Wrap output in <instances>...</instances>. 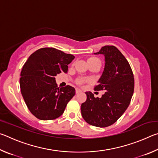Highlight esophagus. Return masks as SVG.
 Segmentation results:
<instances>
[{
	"label": "esophagus",
	"mask_w": 158,
	"mask_h": 158,
	"mask_svg": "<svg viewBox=\"0 0 158 158\" xmlns=\"http://www.w3.org/2000/svg\"><path fill=\"white\" fill-rule=\"evenodd\" d=\"M81 90H80L79 89H76V93H81Z\"/></svg>",
	"instance_id": "esophagus-1"
}]
</instances>
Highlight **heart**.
<instances>
[{"label":"heart","instance_id":"obj_1","mask_svg":"<svg viewBox=\"0 0 158 158\" xmlns=\"http://www.w3.org/2000/svg\"><path fill=\"white\" fill-rule=\"evenodd\" d=\"M95 61H97V62H100V60L97 58H91L89 60V62H95Z\"/></svg>","mask_w":158,"mask_h":158}]
</instances>
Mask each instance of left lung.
I'll return each mask as SVG.
<instances>
[{"instance_id": "left-lung-1", "label": "left lung", "mask_w": 158, "mask_h": 158, "mask_svg": "<svg viewBox=\"0 0 158 158\" xmlns=\"http://www.w3.org/2000/svg\"><path fill=\"white\" fill-rule=\"evenodd\" d=\"M94 54L105 56V68L95 90H105L101 98L86 92V101L81 104L83 118L99 127L114 124L129 106L134 93L135 80L128 61L114 46H105Z\"/></svg>"}]
</instances>
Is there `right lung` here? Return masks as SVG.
<instances>
[{
	"instance_id": "1",
	"label": "right lung",
	"mask_w": 158,
	"mask_h": 158,
	"mask_svg": "<svg viewBox=\"0 0 158 158\" xmlns=\"http://www.w3.org/2000/svg\"><path fill=\"white\" fill-rule=\"evenodd\" d=\"M74 56L55 48H42L29 56L23 66L19 80L26 105L42 121L56 119L63 114L68 102L75 95L70 85L58 88L55 77L67 73Z\"/></svg>"
}]
</instances>
